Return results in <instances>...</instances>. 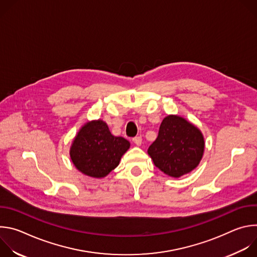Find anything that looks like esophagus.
<instances>
[{"label":"esophagus","instance_id":"1","mask_svg":"<svg viewBox=\"0 0 257 257\" xmlns=\"http://www.w3.org/2000/svg\"><path fill=\"white\" fill-rule=\"evenodd\" d=\"M132 141L136 144V145H140L141 142H142V139H141V136H136L132 139Z\"/></svg>","mask_w":257,"mask_h":257}]
</instances>
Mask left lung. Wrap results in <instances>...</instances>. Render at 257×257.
Returning <instances> with one entry per match:
<instances>
[{"mask_svg":"<svg viewBox=\"0 0 257 257\" xmlns=\"http://www.w3.org/2000/svg\"><path fill=\"white\" fill-rule=\"evenodd\" d=\"M203 151L204 139L199 129L185 119L171 115L163 120L148 153L157 168L179 178L198 166Z\"/></svg>","mask_w":257,"mask_h":257,"instance_id":"1","label":"left lung"}]
</instances>
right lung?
I'll use <instances>...</instances> for the list:
<instances>
[{
	"label": "right lung",
	"mask_w": 257,
	"mask_h": 257,
	"mask_svg": "<svg viewBox=\"0 0 257 257\" xmlns=\"http://www.w3.org/2000/svg\"><path fill=\"white\" fill-rule=\"evenodd\" d=\"M130 148L123 137L114 136L107 125L98 120L84 125L70 150L71 160L83 174L102 178L114 170Z\"/></svg>",
	"instance_id": "right-lung-1"
}]
</instances>
